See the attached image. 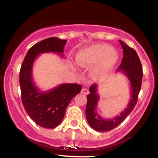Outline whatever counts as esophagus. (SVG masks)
<instances>
[{
    "instance_id": "obj_1",
    "label": "esophagus",
    "mask_w": 158,
    "mask_h": 158,
    "mask_svg": "<svg viewBox=\"0 0 158 158\" xmlns=\"http://www.w3.org/2000/svg\"><path fill=\"white\" fill-rule=\"evenodd\" d=\"M81 93L84 94H89V90H88L87 89H85V88H84V89H81Z\"/></svg>"
}]
</instances>
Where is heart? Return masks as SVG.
I'll use <instances>...</instances> for the list:
<instances>
[{"mask_svg": "<svg viewBox=\"0 0 158 158\" xmlns=\"http://www.w3.org/2000/svg\"><path fill=\"white\" fill-rule=\"evenodd\" d=\"M118 60L116 50L106 44H95L81 48L76 56V63L81 68H91L90 76L97 79L113 68Z\"/></svg>", "mask_w": 158, "mask_h": 158, "instance_id": "heart-1", "label": "heart"}]
</instances>
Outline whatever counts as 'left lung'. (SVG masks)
<instances>
[{
  "instance_id": "obj_1",
  "label": "left lung",
  "mask_w": 158,
  "mask_h": 158,
  "mask_svg": "<svg viewBox=\"0 0 158 158\" xmlns=\"http://www.w3.org/2000/svg\"><path fill=\"white\" fill-rule=\"evenodd\" d=\"M123 48V56L121 64L117 71H122L127 76L131 84V99L127 108L120 115L110 119H105L98 114L97 106L99 102L98 86L93 84L89 87V94L87 95V103L86 106V118L90 127L98 131H110L118 127L124 121L130 113L134 110L138 100L142 81V67L136 52L123 41L119 40Z\"/></svg>"
}]
</instances>
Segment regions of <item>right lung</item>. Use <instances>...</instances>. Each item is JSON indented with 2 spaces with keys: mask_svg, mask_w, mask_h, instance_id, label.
I'll return each mask as SVG.
<instances>
[{
  "mask_svg": "<svg viewBox=\"0 0 158 158\" xmlns=\"http://www.w3.org/2000/svg\"><path fill=\"white\" fill-rule=\"evenodd\" d=\"M66 41L50 37L39 42L28 50L21 66L19 84L23 106L31 118L46 129H53L61 123L66 108L80 92L81 86L62 84L48 91H40L32 79L33 64L37 56L44 52H56L62 57Z\"/></svg>",
  "mask_w": 158,
  "mask_h": 158,
  "instance_id": "obj_1",
  "label": "right lung"
}]
</instances>
